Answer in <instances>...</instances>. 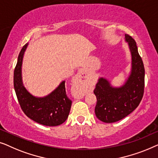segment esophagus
<instances>
[{
	"instance_id": "34e87169",
	"label": "esophagus",
	"mask_w": 158,
	"mask_h": 158,
	"mask_svg": "<svg viewBox=\"0 0 158 158\" xmlns=\"http://www.w3.org/2000/svg\"><path fill=\"white\" fill-rule=\"evenodd\" d=\"M85 77V75H84V74L83 72H79L78 74L77 75L76 78H75V81L77 82V84L79 83L80 81H81V79H83ZM84 96V92H82L81 89H77V92L74 93V97H76V98H82V97Z\"/></svg>"
}]
</instances>
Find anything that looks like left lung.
<instances>
[{
	"instance_id": "left-lung-1",
	"label": "left lung",
	"mask_w": 158,
	"mask_h": 158,
	"mask_svg": "<svg viewBox=\"0 0 158 158\" xmlns=\"http://www.w3.org/2000/svg\"><path fill=\"white\" fill-rule=\"evenodd\" d=\"M132 54V72L124 85L112 87L107 80L99 79L94 93L97 97L95 114L99 120L112 123L124 118L140 103L145 89V68L136 42L125 34Z\"/></svg>"
}]
</instances>
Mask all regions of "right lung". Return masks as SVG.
Masks as SVG:
<instances>
[{
  "mask_svg": "<svg viewBox=\"0 0 158 158\" xmlns=\"http://www.w3.org/2000/svg\"><path fill=\"white\" fill-rule=\"evenodd\" d=\"M27 45L22 48L14 69L13 84L18 101L24 114L32 120L46 126L60 125L67 119L72 102L66 95L65 81H62L54 92L43 98L35 97L28 93L21 79L22 60Z\"/></svg>",
  "mask_w": 158,
  "mask_h": 158,
  "instance_id": "right-lung-1",
  "label": "right lung"
}]
</instances>
